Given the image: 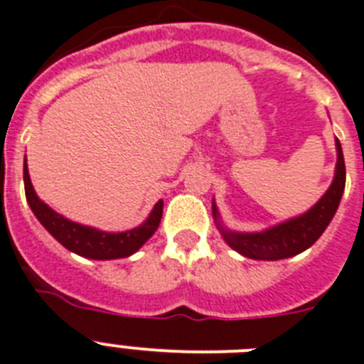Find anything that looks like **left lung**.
Wrapping results in <instances>:
<instances>
[{"label":"left lung","instance_id":"1","mask_svg":"<svg viewBox=\"0 0 364 364\" xmlns=\"http://www.w3.org/2000/svg\"><path fill=\"white\" fill-rule=\"evenodd\" d=\"M335 146H337V165H335L331 186L322 195V199L305 214L287 219L283 223L273 225L260 232H238L225 227L219 218L218 206L212 200V215L225 242L234 251L253 260H283V258L296 257L311 247L322 236L327 225L331 223L346 186V165H344L341 141L335 139Z\"/></svg>","mask_w":364,"mask_h":364}]
</instances>
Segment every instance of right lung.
<instances>
[{"label":"right lung","instance_id":"right-lung-1","mask_svg":"<svg viewBox=\"0 0 364 364\" xmlns=\"http://www.w3.org/2000/svg\"><path fill=\"white\" fill-rule=\"evenodd\" d=\"M23 186H26L27 203L31 206L35 218L48 232L52 234L63 247H67L72 253L80 257L92 258V260H113V258H124L134 255L141 245H145L146 240L158 230L164 214V200H158L149 218L135 229L124 232H106V230L95 229L89 225H81L70 221L65 215L57 214L44 200H41L33 189L27 160L23 161Z\"/></svg>","mask_w":364,"mask_h":364}]
</instances>
